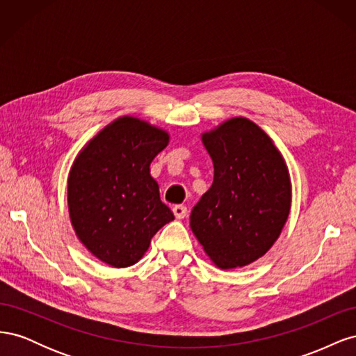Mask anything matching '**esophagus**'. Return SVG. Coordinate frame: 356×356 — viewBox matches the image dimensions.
I'll return each instance as SVG.
<instances>
[{"instance_id": "esophagus-1", "label": "esophagus", "mask_w": 356, "mask_h": 356, "mask_svg": "<svg viewBox=\"0 0 356 356\" xmlns=\"http://www.w3.org/2000/svg\"><path fill=\"white\" fill-rule=\"evenodd\" d=\"M172 212H174L175 218L181 220V218H184L186 215H187V208L184 207V204H175V207L172 208Z\"/></svg>"}]
</instances>
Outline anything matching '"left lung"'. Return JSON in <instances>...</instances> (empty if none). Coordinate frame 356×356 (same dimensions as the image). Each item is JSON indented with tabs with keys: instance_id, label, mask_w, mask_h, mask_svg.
Listing matches in <instances>:
<instances>
[{
	"instance_id": "left-lung-1",
	"label": "left lung",
	"mask_w": 356,
	"mask_h": 356,
	"mask_svg": "<svg viewBox=\"0 0 356 356\" xmlns=\"http://www.w3.org/2000/svg\"><path fill=\"white\" fill-rule=\"evenodd\" d=\"M213 182L190 215V227L221 270L257 261L275 245L291 209L286 161L263 129L233 117L200 135Z\"/></svg>"
}]
</instances>
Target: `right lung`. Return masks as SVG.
Listing matches in <instances>:
<instances>
[{
	"label": "right lung",
	"instance_id": "obj_1",
	"mask_svg": "<svg viewBox=\"0 0 356 356\" xmlns=\"http://www.w3.org/2000/svg\"><path fill=\"white\" fill-rule=\"evenodd\" d=\"M169 139L165 129L122 115L75 156L67 186L71 225L102 263L117 268L134 266L153 236L174 220L149 174V165Z\"/></svg>",
	"mask_w": 356,
	"mask_h": 356
}]
</instances>
